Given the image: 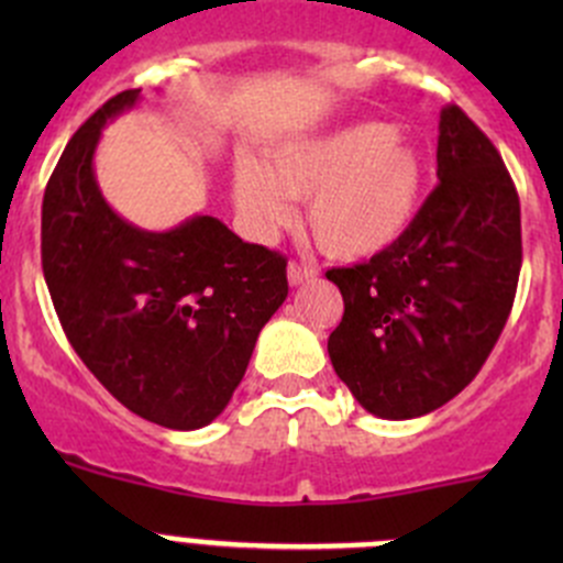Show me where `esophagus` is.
I'll return each mask as SVG.
<instances>
[{
    "mask_svg": "<svg viewBox=\"0 0 563 563\" xmlns=\"http://www.w3.org/2000/svg\"><path fill=\"white\" fill-rule=\"evenodd\" d=\"M313 277H316V266L297 264V261L288 264V283H291V286H302V283L313 280Z\"/></svg>",
    "mask_w": 563,
    "mask_h": 563,
    "instance_id": "34e87169",
    "label": "esophagus"
}]
</instances>
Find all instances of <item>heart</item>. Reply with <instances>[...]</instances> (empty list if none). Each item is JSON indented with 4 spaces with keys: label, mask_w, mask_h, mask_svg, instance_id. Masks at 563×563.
I'll return each instance as SVG.
<instances>
[{
    "label": "heart",
    "mask_w": 563,
    "mask_h": 563,
    "mask_svg": "<svg viewBox=\"0 0 563 563\" xmlns=\"http://www.w3.org/2000/svg\"><path fill=\"white\" fill-rule=\"evenodd\" d=\"M428 166L391 124L362 122L288 141L234 168V201L258 236L291 220V198H308L305 225L332 258H367L395 245L422 203Z\"/></svg>",
    "instance_id": "heart-1"
}]
</instances>
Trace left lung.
<instances>
[{
    "label": "left lung",
    "instance_id": "1",
    "mask_svg": "<svg viewBox=\"0 0 563 563\" xmlns=\"http://www.w3.org/2000/svg\"><path fill=\"white\" fill-rule=\"evenodd\" d=\"M439 185L395 245L329 269L343 321L329 360L365 411L413 419L460 395L490 356L518 291L520 198L493 141L446 106Z\"/></svg>",
    "mask_w": 563,
    "mask_h": 563
}]
</instances>
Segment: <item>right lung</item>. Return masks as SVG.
Returning a JSON list of instances; mask_svg holds the SVG:
<instances>
[{
    "label": "right lung",
    "instance_id": "obj_1",
    "mask_svg": "<svg viewBox=\"0 0 563 563\" xmlns=\"http://www.w3.org/2000/svg\"><path fill=\"white\" fill-rule=\"evenodd\" d=\"M139 92L108 100L62 152L43 196V275L100 384L150 422L198 430L229 406L258 332L286 302V258L209 214L144 231L108 207L95 150Z\"/></svg>",
    "mask_w": 563,
    "mask_h": 563
}]
</instances>
